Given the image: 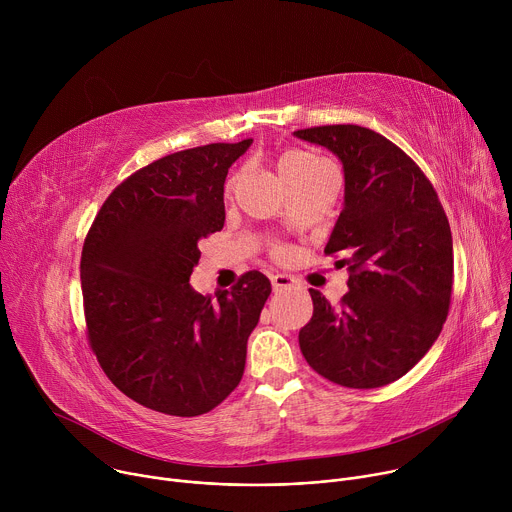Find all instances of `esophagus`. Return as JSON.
I'll return each instance as SVG.
<instances>
[{"instance_id":"obj_1","label":"esophagus","mask_w":512,"mask_h":512,"mask_svg":"<svg viewBox=\"0 0 512 512\" xmlns=\"http://www.w3.org/2000/svg\"><path fill=\"white\" fill-rule=\"evenodd\" d=\"M271 285H273L275 291H283V289L294 285V279H291V277L285 275V273H275V275H271Z\"/></svg>"}]
</instances>
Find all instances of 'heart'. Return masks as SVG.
Here are the masks:
<instances>
[{
	"label": "heart",
	"mask_w": 512,
	"mask_h": 512,
	"mask_svg": "<svg viewBox=\"0 0 512 512\" xmlns=\"http://www.w3.org/2000/svg\"><path fill=\"white\" fill-rule=\"evenodd\" d=\"M320 166H324V162L320 158H316L314 154H308V152H300V150L285 152L279 160V172L283 178L285 176H300V174L312 172Z\"/></svg>",
	"instance_id": "heart-1"
}]
</instances>
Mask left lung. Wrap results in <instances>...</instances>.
I'll list each match as a JSON object with an SVG mask.
<instances>
[{"label": "left lung", "mask_w": 512, "mask_h": 512, "mask_svg": "<svg viewBox=\"0 0 512 512\" xmlns=\"http://www.w3.org/2000/svg\"><path fill=\"white\" fill-rule=\"evenodd\" d=\"M332 152L344 172V206L324 253L348 265L340 308L310 289L312 320L300 348L324 379L375 389L401 379L427 354L448 318L454 243L448 216L415 162L360 125L294 131Z\"/></svg>", "instance_id": "8db88e82"}]
</instances>
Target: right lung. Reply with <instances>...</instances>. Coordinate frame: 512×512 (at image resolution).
Returning a JSON list of instances; mask_svg holds the SVG:
<instances>
[{"instance_id":"1","label":"right lung","mask_w":512,"mask_h":512,"mask_svg":"<svg viewBox=\"0 0 512 512\" xmlns=\"http://www.w3.org/2000/svg\"><path fill=\"white\" fill-rule=\"evenodd\" d=\"M251 143H210L141 168L111 192L85 239L89 342L113 385L148 409L202 415L241 383L271 281L249 271L210 298L190 275L200 239L225 225V180Z\"/></svg>"}]
</instances>
